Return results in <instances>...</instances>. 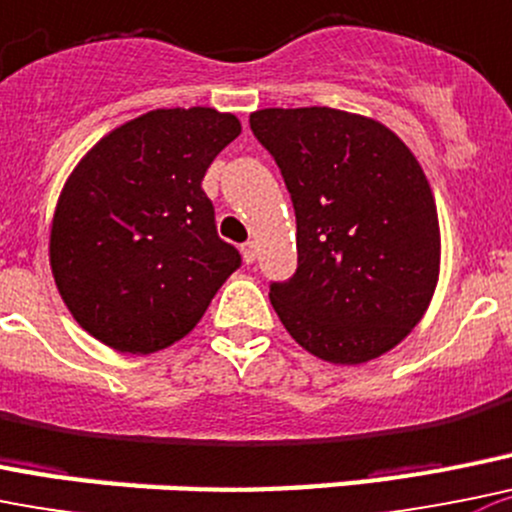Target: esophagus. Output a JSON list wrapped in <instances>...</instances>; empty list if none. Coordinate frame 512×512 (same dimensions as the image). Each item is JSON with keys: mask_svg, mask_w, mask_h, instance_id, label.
<instances>
[{"mask_svg": "<svg viewBox=\"0 0 512 512\" xmlns=\"http://www.w3.org/2000/svg\"><path fill=\"white\" fill-rule=\"evenodd\" d=\"M242 257H245L247 265H250V262H255V257H257L255 242H245V245H242Z\"/></svg>", "mask_w": 512, "mask_h": 512, "instance_id": "1", "label": "esophagus"}]
</instances>
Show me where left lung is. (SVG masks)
<instances>
[{
  "label": "left lung",
  "mask_w": 512,
  "mask_h": 512,
  "mask_svg": "<svg viewBox=\"0 0 512 512\" xmlns=\"http://www.w3.org/2000/svg\"><path fill=\"white\" fill-rule=\"evenodd\" d=\"M297 220V270L272 282L285 330L315 357L360 365L423 320L440 272V225L423 167L377 119L332 107L250 114Z\"/></svg>",
  "instance_id": "8db88e82"
}]
</instances>
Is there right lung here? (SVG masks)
Masks as SVG:
<instances>
[{
    "label": "right lung",
    "mask_w": 512,
    "mask_h": 512,
    "mask_svg": "<svg viewBox=\"0 0 512 512\" xmlns=\"http://www.w3.org/2000/svg\"><path fill=\"white\" fill-rule=\"evenodd\" d=\"M242 132L212 107L152 109L79 160L54 210L49 265L74 320L119 352L182 340L240 252L217 237L202 177Z\"/></svg>",
    "instance_id": "1"
}]
</instances>
